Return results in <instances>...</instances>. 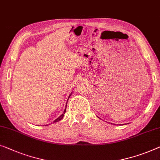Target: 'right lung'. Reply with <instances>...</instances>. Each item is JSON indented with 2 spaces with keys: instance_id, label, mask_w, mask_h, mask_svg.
<instances>
[{
  "instance_id": "obj_1",
  "label": "right lung",
  "mask_w": 160,
  "mask_h": 160,
  "mask_svg": "<svg viewBox=\"0 0 160 160\" xmlns=\"http://www.w3.org/2000/svg\"><path fill=\"white\" fill-rule=\"evenodd\" d=\"M71 94H72V92H71ZM71 94H70V95H69V97H68V98L69 97H71ZM66 108H65V110H64V111H63V114H62L61 115H60V116L57 119H55L54 121H53V123H54V122H58V121H60V120H62L63 119V116H64V114H65V112H66ZM45 126H48V125H45Z\"/></svg>"
}]
</instances>
